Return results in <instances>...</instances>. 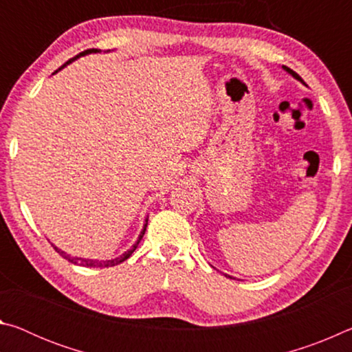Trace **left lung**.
Instances as JSON below:
<instances>
[{"label": "left lung", "instance_id": "left-lung-1", "mask_svg": "<svg viewBox=\"0 0 352 352\" xmlns=\"http://www.w3.org/2000/svg\"><path fill=\"white\" fill-rule=\"evenodd\" d=\"M283 69L285 71V73H289V74H290L292 77H294V79H296V80H300L301 83H305V80H302V79H301V77H300V76H298V74L295 73V71H294V69H290L289 67H284V65H283ZM225 276H228V275H225ZM230 278H231V276H230Z\"/></svg>", "mask_w": 352, "mask_h": 352}]
</instances>
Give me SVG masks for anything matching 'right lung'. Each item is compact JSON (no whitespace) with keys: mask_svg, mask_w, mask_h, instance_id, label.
I'll return each mask as SVG.
<instances>
[{"mask_svg":"<svg viewBox=\"0 0 352 352\" xmlns=\"http://www.w3.org/2000/svg\"><path fill=\"white\" fill-rule=\"evenodd\" d=\"M96 52H100V50H87V51H83V52H80V54H77L76 57H73V58H69V60L65 63V65H62L60 68L58 69H56L54 73L52 74H56V73H58V71L60 69H63L65 67H67V65H69V63H73L74 60H77V58L79 57H83V56H88V54H96ZM107 52H110V50L107 51ZM147 220H148V216L146 217V220H144V225H142V230H141V233H140V236H138V239H136V242L133 243L132 247H130L127 252H124L121 256H118V258H115V259H105V261H100V259H87V258H77V256H71V254H68V253H65L63 250H60L58 247H56L54 243H51L52 247H54V250L56 252L62 256V258H65L67 261H69L71 264H76V265H82V267H100V269H104V267H113V265H118V264H121V262H124L126 259H129L130 256H132V253L135 252L136 250V247H138V243H140V241L142 239V236H144V233H146V228H147Z\"/></svg>","mask_w":352,"mask_h":352,"instance_id":"right-lung-1","label":"right lung"}]
</instances>
